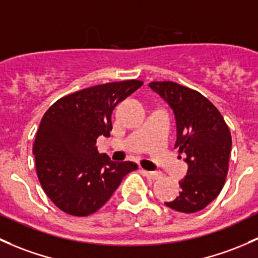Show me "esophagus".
I'll return each instance as SVG.
<instances>
[{
    "label": "esophagus",
    "mask_w": 258,
    "mask_h": 258,
    "mask_svg": "<svg viewBox=\"0 0 258 258\" xmlns=\"http://www.w3.org/2000/svg\"><path fill=\"white\" fill-rule=\"evenodd\" d=\"M142 174L145 175V177L153 179V180L162 178V175H163L161 172H148V170H143V169H142Z\"/></svg>",
    "instance_id": "34e87169"
}]
</instances>
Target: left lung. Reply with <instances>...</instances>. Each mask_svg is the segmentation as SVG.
<instances>
[{"instance_id":"left-lung-1","label":"left lung","mask_w":258,"mask_h":258,"mask_svg":"<svg viewBox=\"0 0 258 258\" xmlns=\"http://www.w3.org/2000/svg\"><path fill=\"white\" fill-rule=\"evenodd\" d=\"M150 88L168 102L177 122L179 153H185L188 173L179 181L181 191L164 203L180 213L208 207L224 186L231 153V134L219 110L205 96L173 81H152Z\"/></svg>"}]
</instances>
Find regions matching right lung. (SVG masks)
<instances>
[{
	"label": "right lung",
	"mask_w": 258,
	"mask_h": 258,
	"mask_svg": "<svg viewBox=\"0 0 258 258\" xmlns=\"http://www.w3.org/2000/svg\"><path fill=\"white\" fill-rule=\"evenodd\" d=\"M143 85L141 80L107 83L67 95L48 108L33 145L44 193L61 211L88 216L104 207L134 162H112L96 148L110 136L113 108Z\"/></svg>",
	"instance_id": "right-lung-1"
}]
</instances>
